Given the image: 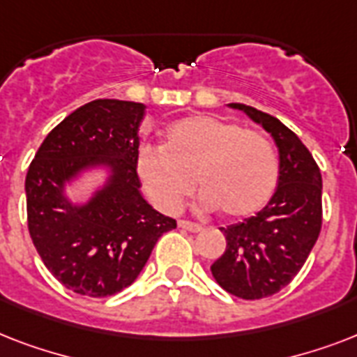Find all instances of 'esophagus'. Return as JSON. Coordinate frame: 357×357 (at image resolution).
<instances>
[{
  "mask_svg": "<svg viewBox=\"0 0 357 357\" xmlns=\"http://www.w3.org/2000/svg\"><path fill=\"white\" fill-rule=\"evenodd\" d=\"M178 226L181 229H187V231H192V234H196V231H200L202 226L200 224H196V222H190V220H179Z\"/></svg>",
  "mask_w": 357,
  "mask_h": 357,
  "instance_id": "obj_1",
  "label": "esophagus"
}]
</instances>
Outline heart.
Here are the masks:
<instances>
[{"label":"heart","instance_id":"1","mask_svg":"<svg viewBox=\"0 0 357 357\" xmlns=\"http://www.w3.org/2000/svg\"><path fill=\"white\" fill-rule=\"evenodd\" d=\"M278 157L271 140L229 120L196 114L165 131L162 148L146 146L137 174L159 209L176 213L196 183L202 209L246 218L266 206L278 183Z\"/></svg>","mask_w":357,"mask_h":357}]
</instances>
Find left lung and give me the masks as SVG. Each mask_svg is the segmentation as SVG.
Instances as JSON below:
<instances>
[{
  "label": "left lung",
  "mask_w": 357,
  "mask_h": 357,
  "mask_svg": "<svg viewBox=\"0 0 357 357\" xmlns=\"http://www.w3.org/2000/svg\"><path fill=\"white\" fill-rule=\"evenodd\" d=\"M272 135L280 153L278 189L254 217L220 228L226 250L211 265L224 291L244 300L282 291L304 266L322 228V176L310 150L271 114L229 103Z\"/></svg>",
  "instance_id": "1"
}]
</instances>
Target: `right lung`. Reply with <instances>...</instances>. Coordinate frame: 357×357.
Segmentation results:
<instances>
[{
	"label": "right lung",
	"mask_w": 357,
	"mask_h": 357,
	"mask_svg": "<svg viewBox=\"0 0 357 357\" xmlns=\"http://www.w3.org/2000/svg\"><path fill=\"white\" fill-rule=\"evenodd\" d=\"M144 105L94 100L47 133L25 176L27 228L47 271L64 287L103 298L137 280L151 250L176 220L140 195L139 126ZM105 164L109 183L85 206L63 196L81 169Z\"/></svg>",
	"instance_id": "add662e5"
}]
</instances>
